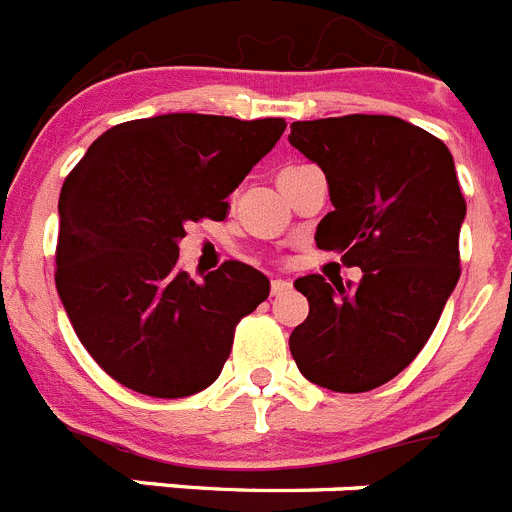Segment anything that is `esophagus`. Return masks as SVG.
<instances>
[{
    "instance_id": "34e87169",
    "label": "esophagus",
    "mask_w": 512,
    "mask_h": 512,
    "mask_svg": "<svg viewBox=\"0 0 512 512\" xmlns=\"http://www.w3.org/2000/svg\"><path fill=\"white\" fill-rule=\"evenodd\" d=\"M287 289H292V282H289V279H271V295L274 297L284 295Z\"/></svg>"
}]
</instances>
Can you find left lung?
<instances>
[{
	"label": "left lung",
	"mask_w": 512,
	"mask_h": 512,
	"mask_svg": "<svg viewBox=\"0 0 512 512\" xmlns=\"http://www.w3.org/2000/svg\"><path fill=\"white\" fill-rule=\"evenodd\" d=\"M289 143L328 182L333 210L315 243L361 269L354 289L320 274L297 279L310 312L289 351L312 384L369 392L420 354L459 282L467 202L454 156L436 135L390 115L292 122Z\"/></svg>",
	"instance_id": "8db88e82"
}]
</instances>
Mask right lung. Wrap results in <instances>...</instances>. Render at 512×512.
<instances>
[{
	"mask_svg": "<svg viewBox=\"0 0 512 512\" xmlns=\"http://www.w3.org/2000/svg\"><path fill=\"white\" fill-rule=\"evenodd\" d=\"M282 117H146L94 140L63 182L56 287L76 336L104 372L148 397H189L228 361L235 323L269 297L241 261L192 279L184 225L225 220L228 197L277 146Z\"/></svg>",
	"mask_w": 512,
	"mask_h": 512,
	"instance_id": "1",
	"label": "right lung"
}]
</instances>
